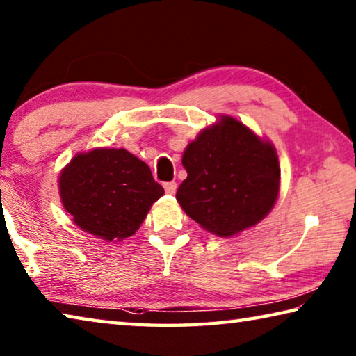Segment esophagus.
Instances as JSON below:
<instances>
[{"mask_svg": "<svg viewBox=\"0 0 356 356\" xmlns=\"http://www.w3.org/2000/svg\"><path fill=\"white\" fill-rule=\"evenodd\" d=\"M163 186H165V191L168 193V195H174V193H176V190H177L176 182H165Z\"/></svg>", "mask_w": 356, "mask_h": 356, "instance_id": "1", "label": "esophagus"}]
</instances>
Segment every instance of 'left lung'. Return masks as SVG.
Segmentation results:
<instances>
[{"label":"left lung","mask_w":356,"mask_h":356,"mask_svg":"<svg viewBox=\"0 0 356 356\" xmlns=\"http://www.w3.org/2000/svg\"><path fill=\"white\" fill-rule=\"evenodd\" d=\"M188 176L176 197L190 218L220 237L261 221L278 197L280 163L273 146L234 118L204 130L182 159Z\"/></svg>","instance_id":"left-lung-1"}]
</instances>
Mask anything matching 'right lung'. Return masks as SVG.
<instances>
[{
	"label": "right lung",
	"mask_w": 356,
	"mask_h": 356,
	"mask_svg": "<svg viewBox=\"0 0 356 356\" xmlns=\"http://www.w3.org/2000/svg\"><path fill=\"white\" fill-rule=\"evenodd\" d=\"M59 188L75 225L108 242L134 236L165 193L149 166L125 149L78 154L59 176Z\"/></svg>",
	"instance_id": "add662e5"
}]
</instances>
